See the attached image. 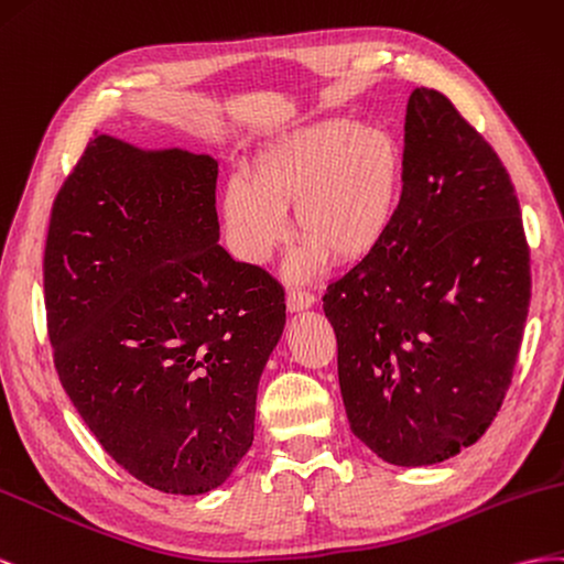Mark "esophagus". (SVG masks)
<instances>
[{"label":"esophagus","instance_id":"obj_1","mask_svg":"<svg viewBox=\"0 0 564 564\" xmlns=\"http://www.w3.org/2000/svg\"><path fill=\"white\" fill-rule=\"evenodd\" d=\"M312 304H314V295L310 291H304V288H291V291H288V310L291 312L307 310Z\"/></svg>","mask_w":564,"mask_h":564}]
</instances>
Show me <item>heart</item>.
Instances as JSON below:
<instances>
[{
    "mask_svg": "<svg viewBox=\"0 0 564 564\" xmlns=\"http://www.w3.org/2000/svg\"><path fill=\"white\" fill-rule=\"evenodd\" d=\"M399 151L373 124L328 120L285 137L257 155L250 180L227 188V224L240 260L260 264L285 231L283 207H293L295 231L307 248L293 262L310 273L324 252L349 262L371 250L388 229L397 188Z\"/></svg>",
    "mask_w": 564,
    "mask_h": 564,
    "instance_id": "heart-1",
    "label": "heart"
}]
</instances>
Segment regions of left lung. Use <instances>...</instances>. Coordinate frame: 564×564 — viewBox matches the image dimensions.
<instances>
[{
    "mask_svg": "<svg viewBox=\"0 0 564 564\" xmlns=\"http://www.w3.org/2000/svg\"><path fill=\"white\" fill-rule=\"evenodd\" d=\"M401 198L361 262L328 283L351 432L392 465H432L487 432L532 297L501 158L444 94L413 89Z\"/></svg>",
    "mask_w": 564,
    "mask_h": 564,
    "instance_id": "obj_1",
    "label": "left lung"
}]
</instances>
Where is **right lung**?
Wrapping results in <instances>:
<instances>
[{
  "label": "right lung",
  "mask_w": 564,
  "mask_h": 564,
  "mask_svg": "<svg viewBox=\"0 0 564 564\" xmlns=\"http://www.w3.org/2000/svg\"><path fill=\"white\" fill-rule=\"evenodd\" d=\"M217 163L96 137L61 184L44 307L63 390L143 485L196 496L248 454L285 291L224 250Z\"/></svg>",
  "instance_id": "obj_1"
}]
</instances>
